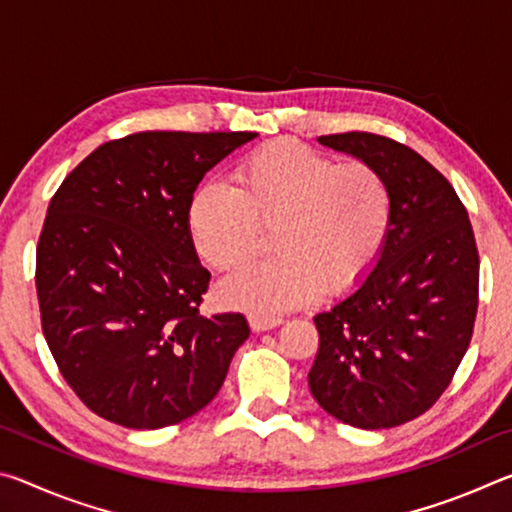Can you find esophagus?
Returning a JSON list of instances; mask_svg holds the SVG:
<instances>
[{
  "label": "esophagus",
  "mask_w": 512,
  "mask_h": 512,
  "mask_svg": "<svg viewBox=\"0 0 512 512\" xmlns=\"http://www.w3.org/2000/svg\"><path fill=\"white\" fill-rule=\"evenodd\" d=\"M250 329L253 332H268V329H275L282 325V318H264V316H250L248 318Z\"/></svg>",
  "instance_id": "esophagus-1"
}]
</instances>
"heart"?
<instances>
[{"instance_id": "heart-1", "label": "heart", "mask_w": 512, "mask_h": 512, "mask_svg": "<svg viewBox=\"0 0 512 512\" xmlns=\"http://www.w3.org/2000/svg\"><path fill=\"white\" fill-rule=\"evenodd\" d=\"M386 178L366 162L336 164L293 140L248 153L235 187L205 183L187 207V228L207 264L230 268L250 255L255 225L275 223L268 262L223 277V305L271 318L307 305L320 291L339 296L370 273L391 228Z\"/></svg>"}]
</instances>
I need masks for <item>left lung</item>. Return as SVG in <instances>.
Masks as SVG:
<instances>
[{
    "mask_svg": "<svg viewBox=\"0 0 512 512\" xmlns=\"http://www.w3.org/2000/svg\"><path fill=\"white\" fill-rule=\"evenodd\" d=\"M318 142L372 164L393 212L370 273L314 316L309 391L350 427L391 429L429 411L465 357L479 305L474 232L454 187L409 146L372 133Z\"/></svg>",
    "mask_w": 512,
    "mask_h": 512,
    "instance_id": "obj_1",
    "label": "left lung"
}]
</instances>
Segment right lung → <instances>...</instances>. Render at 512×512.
Returning a JSON list of instances; mask_svg holds the SVG:
<instances>
[{
    "mask_svg": "<svg viewBox=\"0 0 512 512\" xmlns=\"http://www.w3.org/2000/svg\"><path fill=\"white\" fill-rule=\"evenodd\" d=\"M255 133H135L92 151L51 198L38 241L42 332L74 393L101 418L160 429L214 400L241 314H198L210 271L187 207L212 167Z\"/></svg>",
    "mask_w": 512,
    "mask_h": 512,
    "instance_id": "1",
    "label": "right lung"
}]
</instances>
